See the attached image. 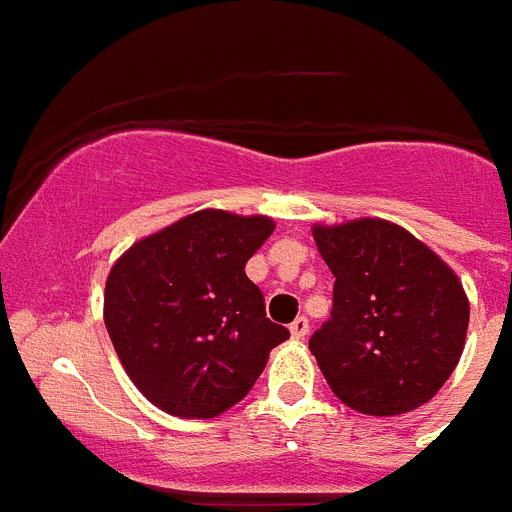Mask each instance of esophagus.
<instances>
[{
  "mask_svg": "<svg viewBox=\"0 0 512 512\" xmlns=\"http://www.w3.org/2000/svg\"><path fill=\"white\" fill-rule=\"evenodd\" d=\"M306 333H309V320H306V317H296V320L290 322V335H293L296 341H304Z\"/></svg>",
  "mask_w": 512,
  "mask_h": 512,
  "instance_id": "esophagus-1",
  "label": "esophagus"
}]
</instances>
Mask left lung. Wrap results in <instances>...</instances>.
I'll return each instance as SVG.
<instances>
[{"label":"left lung","mask_w":512,"mask_h":512,"mask_svg":"<svg viewBox=\"0 0 512 512\" xmlns=\"http://www.w3.org/2000/svg\"><path fill=\"white\" fill-rule=\"evenodd\" d=\"M335 277L330 320L309 338L333 394L365 415H402L460 362L470 306L457 275L383 219L314 227Z\"/></svg>","instance_id":"8db88e82"}]
</instances>
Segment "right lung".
I'll use <instances>...</instances> for the list:
<instances>
[{
    "instance_id": "right-lung-1",
    "label": "right lung",
    "mask_w": 512,
    "mask_h": 512,
    "mask_svg": "<svg viewBox=\"0 0 512 512\" xmlns=\"http://www.w3.org/2000/svg\"><path fill=\"white\" fill-rule=\"evenodd\" d=\"M267 216L198 211L134 243L105 282V327L142 394L177 418H216L253 388L290 338L267 317L245 261Z\"/></svg>"
}]
</instances>
